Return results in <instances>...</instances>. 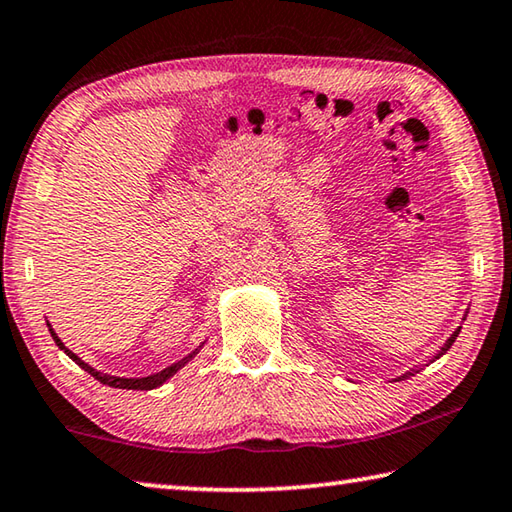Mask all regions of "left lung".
<instances>
[{
    "instance_id": "8db88e82",
    "label": "left lung",
    "mask_w": 512,
    "mask_h": 512,
    "mask_svg": "<svg viewBox=\"0 0 512 512\" xmlns=\"http://www.w3.org/2000/svg\"><path fill=\"white\" fill-rule=\"evenodd\" d=\"M467 316V314H465ZM465 316H463V320H465ZM458 332H461V325H458L456 329H454V334L452 336H449V339L445 341V345H443V348H440L436 354H433V357L427 361V363H433V361H436V359H440V357H443V354L449 350V348H452V343L456 341V336H458ZM427 363H422V366H427ZM422 366H415V368H411L409 372H404V375H400V377H395V381H400V379H406V377H411V375H415V372H420L422 370Z\"/></svg>"
}]
</instances>
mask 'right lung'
Returning <instances> with one entry per match:
<instances>
[{"label":"right lung","instance_id":"right-lung-1","mask_svg":"<svg viewBox=\"0 0 512 512\" xmlns=\"http://www.w3.org/2000/svg\"><path fill=\"white\" fill-rule=\"evenodd\" d=\"M47 327H49V334H51V339L56 341V345L60 350H63L69 359H72L76 366H81L85 372H90V375L97 379V381H101V384H108V386H112V388H126V391H153V388H158V386H162L164 381H169L173 375H176V372L180 370V368H185L189 361H192L198 352H201V348L205 345V341L198 345V348H194L192 352L187 354V357H183L180 361H176V363H171V366H167L164 370H160V372H153V375H149V377H117V375H108V372H101V370H97V368H92L90 363H85L79 354H74L72 350L69 348H65V343L58 339V334L54 332V327H51L49 323H47Z\"/></svg>","mask_w":512,"mask_h":512}]
</instances>
